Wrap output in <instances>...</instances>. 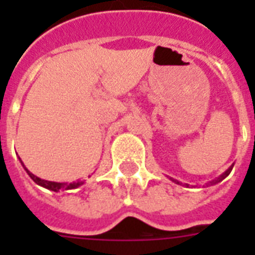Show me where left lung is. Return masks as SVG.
Listing matches in <instances>:
<instances>
[{
  "label": "left lung",
  "instance_id": "8db88e82",
  "mask_svg": "<svg viewBox=\"0 0 255 255\" xmlns=\"http://www.w3.org/2000/svg\"><path fill=\"white\" fill-rule=\"evenodd\" d=\"M232 169H233V165H232V167H230L228 170H225V172H224V173H222L221 176H220V177L216 178V180H213V181H210V182H209V185H214V184H217V182L222 181V180H224V178H225L226 176H229V173H230V172H232ZM170 180H172V181L176 182V184H180V182H178L177 180H173V178H172V177H170Z\"/></svg>",
  "mask_w": 255,
  "mask_h": 255
}]
</instances>
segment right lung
<instances>
[{"label":"right lung","instance_id":"obj_1","mask_svg":"<svg viewBox=\"0 0 255 255\" xmlns=\"http://www.w3.org/2000/svg\"><path fill=\"white\" fill-rule=\"evenodd\" d=\"M22 163V161H21ZM23 165V164H22ZM25 170L27 172L30 177L33 178L34 182H37L38 185L43 186L46 189L53 190V192H59V190H70V189H77L79 186L83 184V181H77V182H55V181H47V180H42V178L37 177V176H34L29 169H26V167L23 165Z\"/></svg>","mask_w":255,"mask_h":255}]
</instances>
